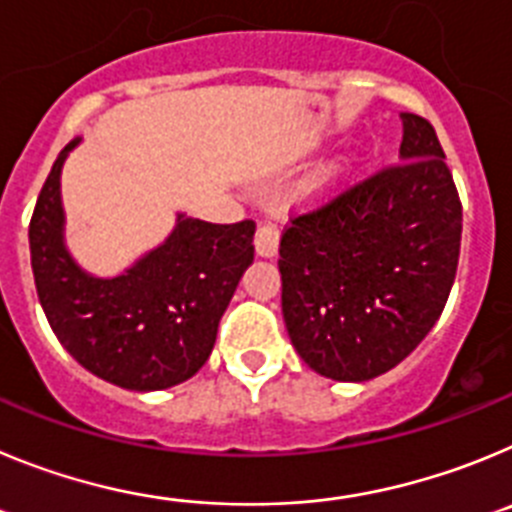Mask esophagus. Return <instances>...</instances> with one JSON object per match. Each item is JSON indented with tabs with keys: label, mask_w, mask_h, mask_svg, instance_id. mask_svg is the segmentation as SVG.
I'll use <instances>...</instances> for the list:
<instances>
[{
	"label": "esophagus",
	"mask_w": 512,
	"mask_h": 512,
	"mask_svg": "<svg viewBox=\"0 0 512 512\" xmlns=\"http://www.w3.org/2000/svg\"><path fill=\"white\" fill-rule=\"evenodd\" d=\"M278 245H280V234L278 227L270 222L260 224L255 234V250L260 257H275L278 255Z\"/></svg>",
	"instance_id": "1"
}]
</instances>
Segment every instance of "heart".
I'll list each match as a JSON object with an SVG mask.
<instances>
[{
  "instance_id": "b5f03b06",
  "label": "heart",
  "mask_w": 512,
  "mask_h": 512,
  "mask_svg": "<svg viewBox=\"0 0 512 512\" xmlns=\"http://www.w3.org/2000/svg\"><path fill=\"white\" fill-rule=\"evenodd\" d=\"M349 165H352V155H342V158H336L334 163L329 165V170H326V183H331L334 178L344 176L349 170Z\"/></svg>"
}]
</instances>
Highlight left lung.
Wrapping results in <instances>:
<instances>
[{
    "label": "left lung",
    "mask_w": 512,
    "mask_h": 512,
    "mask_svg": "<svg viewBox=\"0 0 512 512\" xmlns=\"http://www.w3.org/2000/svg\"><path fill=\"white\" fill-rule=\"evenodd\" d=\"M403 119L398 165L293 219L280 239L290 344L319 375L365 382L434 329L454 285L462 204L434 127Z\"/></svg>",
    "instance_id": "left-lung-1"
}]
</instances>
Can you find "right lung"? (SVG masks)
Returning a JSON list of instances; mask_svg holds the SVG:
<instances>
[{"mask_svg": "<svg viewBox=\"0 0 512 512\" xmlns=\"http://www.w3.org/2000/svg\"><path fill=\"white\" fill-rule=\"evenodd\" d=\"M53 163L30 222V257L50 329L78 365L119 388L150 393L186 382L206 365L216 329L255 260V222L209 224L178 214L155 250L124 273L99 278L66 247L61 173Z\"/></svg>", "mask_w": 512, "mask_h": 512, "instance_id": "right-lung-1", "label": "right lung"}]
</instances>
